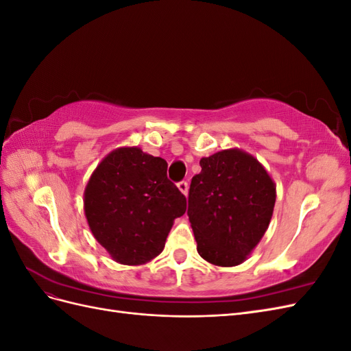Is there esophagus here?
Wrapping results in <instances>:
<instances>
[{
  "instance_id": "obj_1",
  "label": "esophagus",
  "mask_w": 351,
  "mask_h": 351,
  "mask_svg": "<svg viewBox=\"0 0 351 351\" xmlns=\"http://www.w3.org/2000/svg\"><path fill=\"white\" fill-rule=\"evenodd\" d=\"M177 187H178V190L180 192H182L184 196H187V192H189V184H187V182H180L178 184H177Z\"/></svg>"
}]
</instances>
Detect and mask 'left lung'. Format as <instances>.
Returning <instances> with one entry per match:
<instances>
[{"instance_id": "1", "label": "left lung", "mask_w": 351, "mask_h": 351, "mask_svg": "<svg viewBox=\"0 0 351 351\" xmlns=\"http://www.w3.org/2000/svg\"><path fill=\"white\" fill-rule=\"evenodd\" d=\"M200 167L187 209L197 252L217 267H236L268 230L275 183L256 158L237 147L202 158Z\"/></svg>"}]
</instances>
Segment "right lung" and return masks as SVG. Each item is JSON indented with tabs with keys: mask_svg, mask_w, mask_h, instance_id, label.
Segmentation results:
<instances>
[{
	"mask_svg": "<svg viewBox=\"0 0 351 351\" xmlns=\"http://www.w3.org/2000/svg\"><path fill=\"white\" fill-rule=\"evenodd\" d=\"M167 161L141 147L105 156L84 189V215L93 237L123 265H142L164 250L186 197L167 178Z\"/></svg>",
	"mask_w": 351,
	"mask_h": 351,
	"instance_id": "1",
	"label": "right lung"
}]
</instances>
